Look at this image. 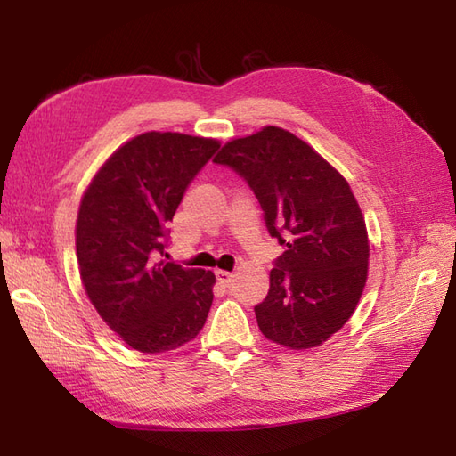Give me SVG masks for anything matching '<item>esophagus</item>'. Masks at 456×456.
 <instances>
[{
  "instance_id": "1",
  "label": "esophagus",
  "mask_w": 456,
  "mask_h": 456,
  "mask_svg": "<svg viewBox=\"0 0 456 456\" xmlns=\"http://www.w3.org/2000/svg\"><path fill=\"white\" fill-rule=\"evenodd\" d=\"M216 276H217L219 282L225 284V286H231V284H233V280H235V274L229 273V270H217Z\"/></svg>"
}]
</instances>
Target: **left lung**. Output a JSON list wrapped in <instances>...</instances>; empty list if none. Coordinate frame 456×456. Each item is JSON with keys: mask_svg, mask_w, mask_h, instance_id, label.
I'll return each mask as SVG.
<instances>
[{"mask_svg": "<svg viewBox=\"0 0 456 456\" xmlns=\"http://www.w3.org/2000/svg\"><path fill=\"white\" fill-rule=\"evenodd\" d=\"M213 162L243 176L286 250L255 307L260 331L288 348L325 343L356 309L368 276V235L348 182L286 129L233 139Z\"/></svg>", "mask_w": 456, "mask_h": 456, "instance_id": "obj_1", "label": "left lung"}]
</instances>
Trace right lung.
I'll return each instance as SVG.
<instances>
[{"mask_svg": "<svg viewBox=\"0 0 456 456\" xmlns=\"http://www.w3.org/2000/svg\"><path fill=\"white\" fill-rule=\"evenodd\" d=\"M219 141L149 131L105 160L84 191L76 256L90 302L125 343L167 353L201 331L216 274L167 263L168 221Z\"/></svg>", "mask_w": 456, "mask_h": 456, "instance_id": "1", "label": "right lung"}]
</instances>
